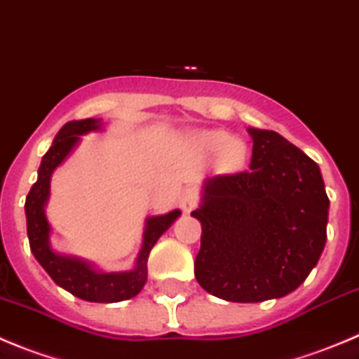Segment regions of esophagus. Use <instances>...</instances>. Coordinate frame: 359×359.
Returning <instances> with one entry per match:
<instances>
[{"instance_id":"1","label":"esophagus","mask_w":359,"mask_h":359,"mask_svg":"<svg viewBox=\"0 0 359 359\" xmlns=\"http://www.w3.org/2000/svg\"><path fill=\"white\" fill-rule=\"evenodd\" d=\"M198 198V191H196L195 187H186L182 191V196H180V208H182V211L189 215L196 208Z\"/></svg>"}]
</instances>
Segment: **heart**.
<instances>
[{
    "label": "heart",
    "mask_w": 359,
    "mask_h": 359,
    "mask_svg": "<svg viewBox=\"0 0 359 359\" xmlns=\"http://www.w3.org/2000/svg\"><path fill=\"white\" fill-rule=\"evenodd\" d=\"M191 143L203 156H219V166L224 172H240L247 163V144L234 140V135L225 130H198L191 134Z\"/></svg>",
    "instance_id": "1"
}]
</instances>
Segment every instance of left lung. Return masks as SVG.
<instances>
[{"label":"left lung","instance_id":"obj_1","mask_svg":"<svg viewBox=\"0 0 359 359\" xmlns=\"http://www.w3.org/2000/svg\"><path fill=\"white\" fill-rule=\"evenodd\" d=\"M250 170L203 180L195 277L229 302L280 299L304 283L327 240L320 168L273 130L247 128Z\"/></svg>","mask_w":359,"mask_h":359}]
</instances>
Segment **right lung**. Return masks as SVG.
I'll use <instances>...</instances> for the list:
<instances>
[{"label":"right lung","mask_w":359,"mask_h":359,"mask_svg":"<svg viewBox=\"0 0 359 359\" xmlns=\"http://www.w3.org/2000/svg\"><path fill=\"white\" fill-rule=\"evenodd\" d=\"M103 127L105 123L102 119L87 118L69 121L60 128L59 134L55 135L50 150L44 154L41 161L37 182L32 186L27 202H25V212H27V231L32 254L46 270L48 276L55 280V284H59L60 288L69 292L71 295L87 300V302L111 304V302L132 299L143 290L148 279L147 261L150 250L161 236L175 224V219L182 212L180 209H172L164 215H154L144 219L143 245L137 254V259L130 270H123V272H103L91 261L62 254L51 247V225L46 218L51 175L79 147L82 135L89 132H100L103 130Z\"/></svg>","instance_id":"add662e5"}]
</instances>
